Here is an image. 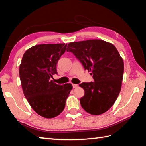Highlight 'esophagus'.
<instances>
[{
	"instance_id": "esophagus-1",
	"label": "esophagus",
	"mask_w": 146,
	"mask_h": 146,
	"mask_svg": "<svg viewBox=\"0 0 146 146\" xmlns=\"http://www.w3.org/2000/svg\"><path fill=\"white\" fill-rule=\"evenodd\" d=\"M72 86H73V88H77L78 86V84H72Z\"/></svg>"
}]
</instances>
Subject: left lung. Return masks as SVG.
Here are the masks:
<instances>
[{"instance_id":"obj_1","label":"left lung","mask_w":146,"mask_h":146,"mask_svg":"<svg viewBox=\"0 0 146 146\" xmlns=\"http://www.w3.org/2000/svg\"><path fill=\"white\" fill-rule=\"evenodd\" d=\"M66 51L76 56L94 79V82L79 84L85 91L80 99L81 106L91 115L106 112L114 104L122 86L123 61L117 48L95 39L71 42Z\"/></svg>"}]
</instances>
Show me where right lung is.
<instances>
[{
    "label": "right lung",
    "instance_id": "obj_1",
    "mask_svg": "<svg viewBox=\"0 0 146 146\" xmlns=\"http://www.w3.org/2000/svg\"><path fill=\"white\" fill-rule=\"evenodd\" d=\"M67 44H39L28 49L22 58L19 76L24 95L32 109L46 118L63 111L73 86L58 85L51 78L57 74L56 64Z\"/></svg>",
    "mask_w": 146,
    "mask_h": 146
}]
</instances>
